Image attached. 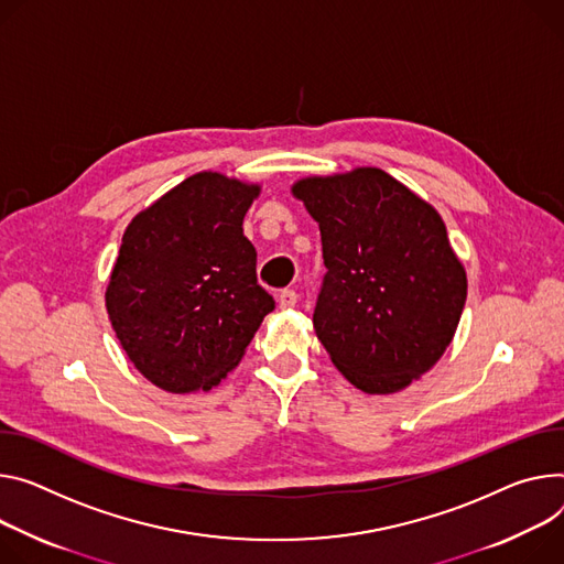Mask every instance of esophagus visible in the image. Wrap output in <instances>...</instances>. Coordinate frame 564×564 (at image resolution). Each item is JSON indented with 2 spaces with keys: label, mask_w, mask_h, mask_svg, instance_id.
Instances as JSON below:
<instances>
[{
  "label": "esophagus",
  "mask_w": 564,
  "mask_h": 564,
  "mask_svg": "<svg viewBox=\"0 0 564 564\" xmlns=\"http://www.w3.org/2000/svg\"><path fill=\"white\" fill-rule=\"evenodd\" d=\"M296 301H299V294H296L294 290H281V292H279V305H281L283 311L294 308Z\"/></svg>",
  "instance_id": "34e87169"
}]
</instances>
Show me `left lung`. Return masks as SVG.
Listing matches in <instances>:
<instances>
[{"mask_svg": "<svg viewBox=\"0 0 564 564\" xmlns=\"http://www.w3.org/2000/svg\"><path fill=\"white\" fill-rule=\"evenodd\" d=\"M292 195L322 231L313 324L333 365L367 393L409 387L441 360L466 305L445 223L380 169L305 177Z\"/></svg>", "mask_w": 564, "mask_h": 564, "instance_id": "obj_1", "label": "left lung"}]
</instances>
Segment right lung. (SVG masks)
I'll return each instance as SVG.
<instances>
[{"label": "right lung", "instance_id": "obj_1", "mask_svg": "<svg viewBox=\"0 0 564 564\" xmlns=\"http://www.w3.org/2000/svg\"><path fill=\"white\" fill-rule=\"evenodd\" d=\"M259 193V184L204 171L128 225L106 308L130 362L155 387L209 391L274 311L242 234Z\"/></svg>", "mask_w": 564, "mask_h": 564}]
</instances>
